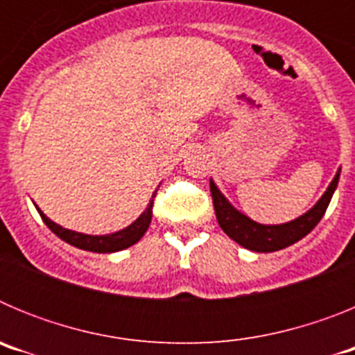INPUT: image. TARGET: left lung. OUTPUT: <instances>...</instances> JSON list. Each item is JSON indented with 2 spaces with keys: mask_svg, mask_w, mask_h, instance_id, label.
I'll use <instances>...</instances> for the list:
<instances>
[{
  "mask_svg": "<svg viewBox=\"0 0 355 355\" xmlns=\"http://www.w3.org/2000/svg\"><path fill=\"white\" fill-rule=\"evenodd\" d=\"M338 181H340V172L334 175L327 192L316 202L315 208L304 213L299 218L281 225H263L250 220L249 216L241 215L240 211H236L233 206L229 205L227 199L222 196L220 190L215 187L213 181H209V192L213 197L216 220L229 238H233L241 247L254 250V252H274V250H281L295 243V241L302 240L307 233H311L313 227L325 215V209L331 202L332 193L336 190Z\"/></svg>",
  "mask_w": 355,
  "mask_h": 355,
  "instance_id": "1",
  "label": "left lung"
}]
</instances>
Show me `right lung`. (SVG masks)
Wrapping results in <instances>:
<instances>
[{
  "label": "right lung",
  "mask_w": 355,
  "mask_h": 355,
  "mask_svg": "<svg viewBox=\"0 0 355 355\" xmlns=\"http://www.w3.org/2000/svg\"><path fill=\"white\" fill-rule=\"evenodd\" d=\"M156 192H158V190H156ZM156 192L153 193V199L149 200L146 211H144L133 224L128 225V227L122 229V231H117V233L103 234V236H90V234H81L76 233V231H71V229L62 227V225L49 220L48 216L44 215L39 208L37 209H39L40 216H42L44 224L48 225L56 236L62 238V240L67 241V243H71V245L78 247V249L90 250V252H117V250L128 249V247L135 245V243L144 236V233H146L147 227H149L150 224V218H153V205H155Z\"/></svg>",
  "instance_id": "obj_1"
}]
</instances>
